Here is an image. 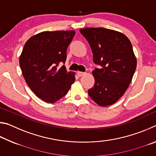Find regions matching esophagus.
<instances>
[{"label":"esophagus","instance_id":"esophagus-1","mask_svg":"<svg viewBox=\"0 0 156 156\" xmlns=\"http://www.w3.org/2000/svg\"><path fill=\"white\" fill-rule=\"evenodd\" d=\"M85 73H86L83 72H77V74H78V76H84V75H85Z\"/></svg>","mask_w":156,"mask_h":156}]
</instances>
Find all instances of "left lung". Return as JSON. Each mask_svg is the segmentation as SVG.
Returning <instances> with one entry per match:
<instances>
[{
	"label": "left lung",
	"instance_id": "1",
	"mask_svg": "<svg viewBox=\"0 0 156 156\" xmlns=\"http://www.w3.org/2000/svg\"><path fill=\"white\" fill-rule=\"evenodd\" d=\"M93 53L94 61L101 66L92 72L94 86L88 91L100 106L117 102L129 87L137 60L131 41L120 31L103 27L80 29Z\"/></svg>",
	"mask_w": 156,
	"mask_h": 156
}]
</instances>
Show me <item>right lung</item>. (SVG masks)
Here are the masks:
<instances>
[{"label":"right lung","mask_w":156,"mask_h":156,"mask_svg":"<svg viewBox=\"0 0 156 156\" xmlns=\"http://www.w3.org/2000/svg\"><path fill=\"white\" fill-rule=\"evenodd\" d=\"M76 34L73 30L43 31L26 42L19 64L23 77L36 96L54 103L69 90L75 72H67L60 62L67 58V49Z\"/></svg>","instance_id":"right-lung-1"}]
</instances>
